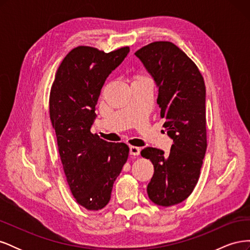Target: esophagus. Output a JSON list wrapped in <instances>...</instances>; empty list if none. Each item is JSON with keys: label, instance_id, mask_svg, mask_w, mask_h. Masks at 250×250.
Returning <instances> with one entry per match:
<instances>
[{"label": "esophagus", "instance_id": "esophagus-1", "mask_svg": "<svg viewBox=\"0 0 250 250\" xmlns=\"http://www.w3.org/2000/svg\"><path fill=\"white\" fill-rule=\"evenodd\" d=\"M140 152H141V148H140V147L130 146V154H131V155L138 156V155H140Z\"/></svg>", "mask_w": 250, "mask_h": 250}]
</instances>
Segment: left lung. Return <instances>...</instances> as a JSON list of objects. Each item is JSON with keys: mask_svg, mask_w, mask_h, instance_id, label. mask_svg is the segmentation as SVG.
Wrapping results in <instances>:
<instances>
[{"mask_svg": "<svg viewBox=\"0 0 250 250\" xmlns=\"http://www.w3.org/2000/svg\"><path fill=\"white\" fill-rule=\"evenodd\" d=\"M134 54L156 82L163 126L173 140L169 155L142 150L154 166L147 193L157 206H175L192 194L206 155V84L197 65L173 42H151Z\"/></svg>", "mask_w": 250, "mask_h": 250, "instance_id": "obj_1", "label": "left lung"}]
</instances>
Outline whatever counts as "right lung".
Listing matches in <instances>:
<instances>
[{"instance_id": "1", "label": "right lung", "mask_w": 250, "mask_h": 250, "mask_svg": "<svg viewBox=\"0 0 250 250\" xmlns=\"http://www.w3.org/2000/svg\"><path fill=\"white\" fill-rule=\"evenodd\" d=\"M129 52L109 53L78 46L67 53L53 82L49 106L67 185L77 203L99 210L110 200L112 186L127 162L129 147L90 132L96 105L108 75Z\"/></svg>"}]
</instances>
